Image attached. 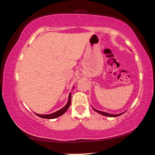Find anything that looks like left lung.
Masks as SVG:
<instances>
[{"instance_id": "8db88e82", "label": "left lung", "mask_w": 155, "mask_h": 155, "mask_svg": "<svg viewBox=\"0 0 155 155\" xmlns=\"http://www.w3.org/2000/svg\"><path fill=\"white\" fill-rule=\"evenodd\" d=\"M93 108V107H92ZM94 110L96 112H98V114L103 115H105V116H108V117H117V116H119V115H122V114H124V113H122V114H117V115H114V114H108V113H106V112H103V111H98V110H96L94 108H93Z\"/></svg>"}]
</instances>
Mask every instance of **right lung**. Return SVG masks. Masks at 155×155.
Here are the masks:
<instances>
[{"label": "right lung", "mask_w": 155, "mask_h": 155, "mask_svg": "<svg viewBox=\"0 0 155 155\" xmlns=\"http://www.w3.org/2000/svg\"><path fill=\"white\" fill-rule=\"evenodd\" d=\"M70 104H71V94H69V96H68V103L66 104L64 107H63L62 109H61L59 111H57L56 112L53 113V114H47V115H40V114H35L38 116L42 117V118H46V119H54L56 118V117H58L59 116H61L64 113L67 111L68 108L70 107Z\"/></svg>", "instance_id": "1"}]
</instances>
